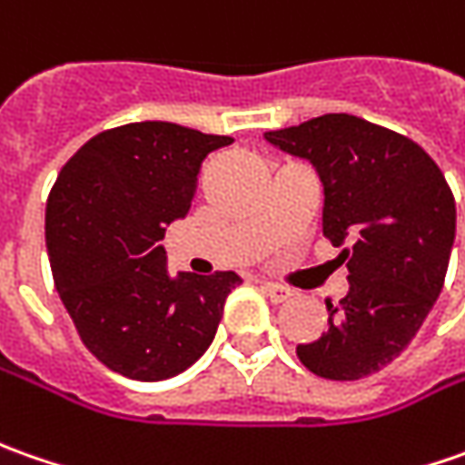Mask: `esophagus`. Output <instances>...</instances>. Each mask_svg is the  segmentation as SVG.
I'll return each mask as SVG.
<instances>
[{"label": "esophagus", "mask_w": 465, "mask_h": 465, "mask_svg": "<svg viewBox=\"0 0 465 465\" xmlns=\"http://www.w3.org/2000/svg\"><path fill=\"white\" fill-rule=\"evenodd\" d=\"M262 291L267 293V298H270V301H275V303H282V301H288V298L293 296V293H291V288L278 285V282H262Z\"/></svg>", "instance_id": "esophagus-1"}]
</instances>
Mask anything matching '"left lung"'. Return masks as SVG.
I'll return each mask as SVG.
<instances>
[{
  "instance_id": "8db88e82",
  "label": "left lung",
  "mask_w": 465,
  "mask_h": 465,
  "mask_svg": "<svg viewBox=\"0 0 465 465\" xmlns=\"http://www.w3.org/2000/svg\"><path fill=\"white\" fill-rule=\"evenodd\" d=\"M309 159L324 184V236L342 247L347 296L327 303V331L296 355L329 381H358L401 355L440 296L456 239V201L411 138L347 113L267 131Z\"/></svg>"
}]
</instances>
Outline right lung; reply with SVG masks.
I'll return each mask as SVG.
<instances>
[{
    "label": "right lung",
    "instance_id": "right-lung-1",
    "mask_svg": "<svg viewBox=\"0 0 465 465\" xmlns=\"http://www.w3.org/2000/svg\"><path fill=\"white\" fill-rule=\"evenodd\" d=\"M232 136L143 121L103 131L58 172L45 203L54 282L82 342L110 371L164 381L216 337L236 272H167L159 244L187 216L203 159Z\"/></svg>",
    "mask_w": 465,
    "mask_h": 465
}]
</instances>
